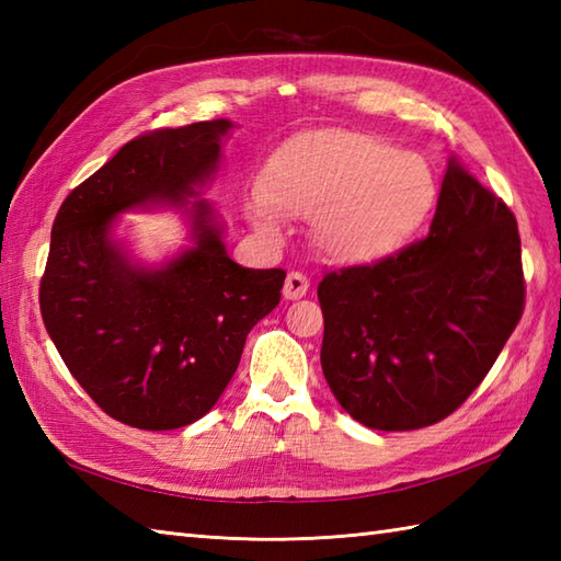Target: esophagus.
<instances>
[{"label": "esophagus", "mask_w": 561, "mask_h": 561, "mask_svg": "<svg viewBox=\"0 0 561 561\" xmlns=\"http://www.w3.org/2000/svg\"><path fill=\"white\" fill-rule=\"evenodd\" d=\"M308 287H311V282H308L306 274L301 272H289L287 279H284V299L287 301H296V299H304L308 294Z\"/></svg>", "instance_id": "1"}]
</instances>
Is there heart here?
Returning <instances> with one entry per match:
<instances>
[{
    "mask_svg": "<svg viewBox=\"0 0 561 561\" xmlns=\"http://www.w3.org/2000/svg\"><path fill=\"white\" fill-rule=\"evenodd\" d=\"M434 202L436 178L422 157L376 135L318 129L272 153L245 211L265 238H279V214L311 217L313 245L328 260L368 265L408 245Z\"/></svg>",
    "mask_w": 561,
    "mask_h": 561,
    "instance_id": "1",
    "label": "heart"
}]
</instances>
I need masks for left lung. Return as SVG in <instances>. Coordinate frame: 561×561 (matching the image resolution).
Listing matches in <instances>:
<instances>
[{
	"instance_id": "1",
	"label": "left lung",
	"mask_w": 561,
	"mask_h": 561,
	"mask_svg": "<svg viewBox=\"0 0 561 561\" xmlns=\"http://www.w3.org/2000/svg\"><path fill=\"white\" fill-rule=\"evenodd\" d=\"M523 299L516 217L450 157L424 241L318 284L332 396L378 432L440 422L490 374Z\"/></svg>"
}]
</instances>
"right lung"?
<instances>
[{
	"label": "right lung",
	"mask_w": 561,
	"mask_h": 561,
	"mask_svg": "<svg viewBox=\"0 0 561 561\" xmlns=\"http://www.w3.org/2000/svg\"><path fill=\"white\" fill-rule=\"evenodd\" d=\"M233 123L137 137L59 207L41 282L47 335L113 420L169 432L205 416L233 378L248 332L282 299L284 270L241 267L202 187L217 178ZM178 208L188 243L141 263L116 236L127 210Z\"/></svg>",
	"instance_id": "1"
}]
</instances>
